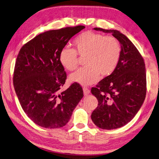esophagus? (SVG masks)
Listing matches in <instances>:
<instances>
[{"label":"esophagus","mask_w":159,"mask_h":159,"mask_svg":"<svg viewBox=\"0 0 159 159\" xmlns=\"http://www.w3.org/2000/svg\"><path fill=\"white\" fill-rule=\"evenodd\" d=\"M83 93L84 95H87L90 93V90L87 87H83Z\"/></svg>","instance_id":"34e87169"}]
</instances>
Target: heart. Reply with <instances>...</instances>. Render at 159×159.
<instances>
[{"label":"heart","mask_w":159,"mask_h":159,"mask_svg":"<svg viewBox=\"0 0 159 159\" xmlns=\"http://www.w3.org/2000/svg\"><path fill=\"white\" fill-rule=\"evenodd\" d=\"M74 45L76 50L64 47L59 55L60 64L70 71L78 66L77 52L81 56L86 55L84 63L87 66L70 75L69 79L72 82L83 86L92 84L98 80L99 75L103 77L111 75L119 64L121 47L112 36L86 32L74 40Z\"/></svg>","instance_id":"heart-1"}]
</instances>
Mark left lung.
<instances>
[{
  "mask_svg": "<svg viewBox=\"0 0 159 159\" xmlns=\"http://www.w3.org/2000/svg\"><path fill=\"white\" fill-rule=\"evenodd\" d=\"M93 29L112 33L121 47L115 70L91 89V93L98 100V107L91 114L92 121L100 129H114L129 123L143 104L146 94L145 64L137 48L121 32Z\"/></svg>",
  "mask_w": 159,
  "mask_h": 159,
  "instance_id": "left-lung-1",
  "label": "left lung"
}]
</instances>
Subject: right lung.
<instances>
[{
	"instance_id": "add662e5",
	"label": "right lung",
	"mask_w": 159,
	"mask_h": 159,
	"mask_svg": "<svg viewBox=\"0 0 159 159\" xmlns=\"http://www.w3.org/2000/svg\"><path fill=\"white\" fill-rule=\"evenodd\" d=\"M84 25L41 33L21 48L13 72V85L22 109L34 123L47 129L67 124L83 97L75 83L61 91L66 73L59 55L69 40Z\"/></svg>"
}]
</instances>
